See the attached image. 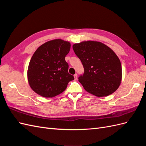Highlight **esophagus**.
I'll return each instance as SVG.
<instances>
[{
    "instance_id": "34e87169",
    "label": "esophagus",
    "mask_w": 146,
    "mask_h": 146,
    "mask_svg": "<svg viewBox=\"0 0 146 146\" xmlns=\"http://www.w3.org/2000/svg\"><path fill=\"white\" fill-rule=\"evenodd\" d=\"M74 79H75V80H76L77 79V74H76L74 76Z\"/></svg>"
}]
</instances>
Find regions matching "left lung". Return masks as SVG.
Wrapping results in <instances>:
<instances>
[{"label":"left lung","instance_id":"8db88e82","mask_svg":"<svg viewBox=\"0 0 146 146\" xmlns=\"http://www.w3.org/2000/svg\"><path fill=\"white\" fill-rule=\"evenodd\" d=\"M72 48L85 70L78 77L84 89L97 97L108 96L117 90L122 80V66L111 48L94 41L74 44Z\"/></svg>","mask_w":146,"mask_h":146}]
</instances>
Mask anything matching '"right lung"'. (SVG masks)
<instances>
[{
	"instance_id": "obj_1",
	"label": "right lung",
	"mask_w": 146,
	"mask_h": 146,
	"mask_svg": "<svg viewBox=\"0 0 146 146\" xmlns=\"http://www.w3.org/2000/svg\"><path fill=\"white\" fill-rule=\"evenodd\" d=\"M70 43L61 39L47 41L35 52L29 64L27 78L33 91L44 98L61 94L74 77L65 61Z\"/></svg>"
}]
</instances>
